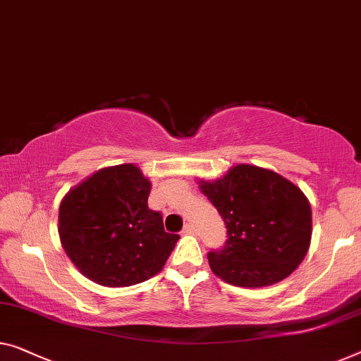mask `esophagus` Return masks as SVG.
Instances as JSON below:
<instances>
[{
  "instance_id": "obj_1",
  "label": "esophagus",
  "mask_w": 361,
  "mask_h": 361,
  "mask_svg": "<svg viewBox=\"0 0 361 361\" xmlns=\"http://www.w3.org/2000/svg\"><path fill=\"white\" fill-rule=\"evenodd\" d=\"M183 233H188V235H192V233H196V228L192 227L191 224H186L185 225V228H183Z\"/></svg>"
}]
</instances>
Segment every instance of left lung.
Listing matches in <instances>:
<instances>
[{"label":"left lung","instance_id":"1","mask_svg":"<svg viewBox=\"0 0 361 361\" xmlns=\"http://www.w3.org/2000/svg\"><path fill=\"white\" fill-rule=\"evenodd\" d=\"M199 186L227 228L224 248L207 255L215 276L238 287H266L283 281L305 259L311 207L292 181L241 164L224 178L202 180Z\"/></svg>","mask_w":361,"mask_h":361}]
</instances>
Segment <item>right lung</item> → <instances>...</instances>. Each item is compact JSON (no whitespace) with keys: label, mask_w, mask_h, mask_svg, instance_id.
<instances>
[{"label":"right lung","mask_w":361,"mask_h":361,"mask_svg":"<svg viewBox=\"0 0 361 361\" xmlns=\"http://www.w3.org/2000/svg\"><path fill=\"white\" fill-rule=\"evenodd\" d=\"M150 181L133 164L106 166L61 201L58 232L85 277L129 287L162 271L180 236L166 233L162 214L147 206Z\"/></svg>","instance_id":"add662e5"}]
</instances>
